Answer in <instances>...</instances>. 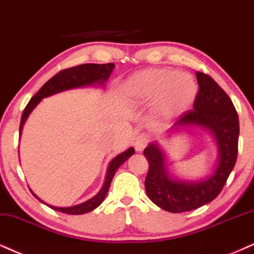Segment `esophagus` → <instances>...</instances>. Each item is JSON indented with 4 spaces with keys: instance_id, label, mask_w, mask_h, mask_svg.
<instances>
[{
    "instance_id": "esophagus-1",
    "label": "esophagus",
    "mask_w": 254,
    "mask_h": 254,
    "mask_svg": "<svg viewBox=\"0 0 254 254\" xmlns=\"http://www.w3.org/2000/svg\"><path fill=\"white\" fill-rule=\"evenodd\" d=\"M150 139H151L150 134L140 133L139 136H137V138H136V142H134V149H136L137 151L144 150L147 144H149Z\"/></svg>"
}]
</instances>
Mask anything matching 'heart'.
Instances as JSON below:
<instances>
[{
	"instance_id": "heart-1",
	"label": "heart",
	"mask_w": 254,
	"mask_h": 254,
	"mask_svg": "<svg viewBox=\"0 0 254 254\" xmlns=\"http://www.w3.org/2000/svg\"><path fill=\"white\" fill-rule=\"evenodd\" d=\"M124 90L136 104L156 101L157 116L164 120L188 110L197 96V85L190 76L170 69H149L134 73L125 83Z\"/></svg>"
}]
</instances>
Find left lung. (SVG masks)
Wrapping results in <instances>:
<instances>
[{
    "instance_id": "8db88e82",
    "label": "left lung",
    "mask_w": 254,
    "mask_h": 254,
    "mask_svg": "<svg viewBox=\"0 0 254 254\" xmlns=\"http://www.w3.org/2000/svg\"><path fill=\"white\" fill-rule=\"evenodd\" d=\"M199 85L193 109L184 112L172 129L183 127H206L216 138L219 162L211 177L201 182L173 181L168 176L163 152L156 144L144 150L149 162L145 190L151 200L163 210L181 213L212 201L229 178L238 156L239 118L231 98L212 77L195 72Z\"/></svg>"
}]
</instances>
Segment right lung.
I'll use <instances>...</instances> for the list:
<instances>
[{"mask_svg":"<svg viewBox=\"0 0 254 254\" xmlns=\"http://www.w3.org/2000/svg\"><path fill=\"white\" fill-rule=\"evenodd\" d=\"M114 68H115L114 63H107V64L86 63V64H81V65L72 66V68H69V69H64L59 73H56L55 76L51 77L49 81L42 86L40 91H38L36 95L33 96V98H31L30 101H29V103L27 104V107L24 108L23 114H22V117H21L20 133L22 131V127H23L24 122L27 121L28 116L30 115V112L34 110V108L42 101V98L48 97V96L57 94V92L64 91V90H68V89L91 85V84H96V83H97V84H103V83L109 78V76H110V73L112 70H114ZM133 153H134L133 147H129L127 151L122 152L121 155L115 157V158L111 160L110 165H109L108 168L107 177H105L103 188L101 189V191H99L95 197H92L91 199H89V200H86L85 203L75 205V206H70V207L50 206V207L54 208V210L59 211V212L66 213V214H83L95 210V208L98 207L99 205L102 204V201L104 200L105 195L108 193L109 188H110L112 178H114L117 169L123 164L125 160L129 159ZM31 193H33V192H31ZM34 195L36 197V194ZM42 203H43V201H42Z\"/></svg>","mask_w":254,"mask_h":254,"instance_id":"1","label":"right lung"}]
</instances>
